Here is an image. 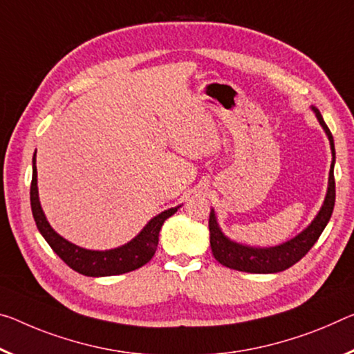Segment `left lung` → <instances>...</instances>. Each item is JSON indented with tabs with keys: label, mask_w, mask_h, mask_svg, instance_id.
I'll list each match as a JSON object with an SVG mask.
<instances>
[{
	"label": "left lung",
	"mask_w": 354,
	"mask_h": 354,
	"mask_svg": "<svg viewBox=\"0 0 354 354\" xmlns=\"http://www.w3.org/2000/svg\"><path fill=\"white\" fill-rule=\"evenodd\" d=\"M315 111L317 120L324 129L326 136L330 143V151H333V164H330L329 170V181H328V192L326 198L322 209L313 218L310 225H308L304 232H301L298 236L287 241V243L276 245V248H250V245H244L234 241L228 239L222 230L218 228V223L216 221L214 209H211L209 214V243L212 249V255L221 265L227 266L230 269H236V271L252 272V274H271V272H280L293 266L298 263L302 257H304L308 250L313 248L317 243L319 234L323 233L324 227L328 225L330 216H333L334 203H335V181H334V162H335V149H334V138L330 133L329 127L324 122L322 113L318 109L312 106Z\"/></svg>",
	"instance_id": "8db88e82"
}]
</instances>
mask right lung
<instances>
[{"instance_id":"obj_1","label":"right lung","mask_w":354,"mask_h":354,"mask_svg":"<svg viewBox=\"0 0 354 354\" xmlns=\"http://www.w3.org/2000/svg\"><path fill=\"white\" fill-rule=\"evenodd\" d=\"M31 211L37 230L41 232L44 239L47 241L50 248L63 260L67 266L74 271L83 274L88 277H105V276H118L136 271L154 257L157 244H159V232L168 217L175 214L178 207H170L159 216L147 223L142 232H140L131 243L121 248L111 250H88L69 243L63 236H59L55 230L50 227L46 214H44L41 201H39L37 192V170H36V153L32 157V179H31Z\"/></svg>"}]
</instances>
